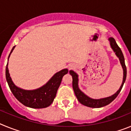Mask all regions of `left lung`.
<instances>
[{
    "instance_id": "1",
    "label": "left lung",
    "mask_w": 131,
    "mask_h": 131,
    "mask_svg": "<svg viewBox=\"0 0 131 131\" xmlns=\"http://www.w3.org/2000/svg\"><path fill=\"white\" fill-rule=\"evenodd\" d=\"M108 40L109 42H110L111 48H112L113 52H115L117 57L119 60L120 63H121L123 70V78L122 84H121L119 89L114 94L110 96L100 98V99H93V98H90L87 95H86L84 92H82L80 90L79 88V76L77 74V73H75L73 70L69 71V73L72 76L73 78V89L74 92H75V94L76 97H77V100H78V101L81 104H82L84 106H87V107H93V108H98V107H104V106H107L109 104H110L113 100H115V98L117 96L118 94L121 92L123 86V84H124L125 82L126 77H127V68H126L125 63V58L124 56H123V54L121 48L118 47L117 44L115 42V39L112 37H110L108 39Z\"/></svg>"
}]
</instances>
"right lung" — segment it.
I'll list each match as a JSON object with an SVG mask.
<instances>
[{"label": "right lung", "instance_id": "obj_1", "mask_svg": "<svg viewBox=\"0 0 131 131\" xmlns=\"http://www.w3.org/2000/svg\"><path fill=\"white\" fill-rule=\"evenodd\" d=\"M15 47L16 46L12 48L9 54L8 62ZM8 65V62L7 63L6 68V78L12 92L16 99L22 104L31 108H45L51 104L55 98L63 75L68 73V69H63L54 74L50 79L41 87L35 90H24L18 87L13 83L9 73Z\"/></svg>", "mask_w": 131, "mask_h": 131}]
</instances>
